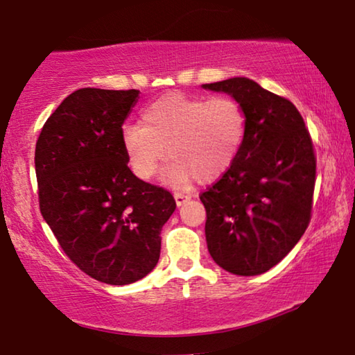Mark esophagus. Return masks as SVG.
Returning <instances> with one entry per match:
<instances>
[{"label": "esophagus", "instance_id": "1", "mask_svg": "<svg viewBox=\"0 0 355 355\" xmlns=\"http://www.w3.org/2000/svg\"><path fill=\"white\" fill-rule=\"evenodd\" d=\"M191 193H182V192H176L174 193V200H176V205L178 207H181V205H184V203H186L187 200H191Z\"/></svg>", "mask_w": 355, "mask_h": 355}]
</instances>
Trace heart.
<instances>
[{
  "label": "heart",
  "mask_w": 355,
  "mask_h": 355,
  "mask_svg": "<svg viewBox=\"0 0 355 355\" xmlns=\"http://www.w3.org/2000/svg\"><path fill=\"white\" fill-rule=\"evenodd\" d=\"M247 135V113L232 96L171 94L142 110V124H125L121 142L135 176L148 181L168 157L163 179L174 189L193 179L213 182L236 163Z\"/></svg>",
  "instance_id": "heart-1"
}]
</instances>
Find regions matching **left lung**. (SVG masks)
<instances>
[{"label": "left lung", "instance_id": "8db88e82", "mask_svg": "<svg viewBox=\"0 0 355 355\" xmlns=\"http://www.w3.org/2000/svg\"><path fill=\"white\" fill-rule=\"evenodd\" d=\"M202 89L231 95L247 113L236 163L200 196L208 252L232 275H261L309 226L317 168L312 139L297 108L255 80L232 77Z\"/></svg>", "mask_w": 355, "mask_h": 355}]
</instances>
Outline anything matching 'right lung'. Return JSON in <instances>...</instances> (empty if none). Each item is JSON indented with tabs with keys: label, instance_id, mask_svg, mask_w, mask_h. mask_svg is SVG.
<instances>
[{
	"label": "right lung",
	"instance_id": "1",
	"mask_svg": "<svg viewBox=\"0 0 355 355\" xmlns=\"http://www.w3.org/2000/svg\"><path fill=\"white\" fill-rule=\"evenodd\" d=\"M139 90L80 89L46 119L35 147L43 220L64 254L101 283L124 286L158 263L171 192L130 171L121 142Z\"/></svg>",
	"mask_w": 355,
	"mask_h": 355
}]
</instances>
